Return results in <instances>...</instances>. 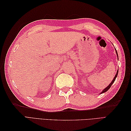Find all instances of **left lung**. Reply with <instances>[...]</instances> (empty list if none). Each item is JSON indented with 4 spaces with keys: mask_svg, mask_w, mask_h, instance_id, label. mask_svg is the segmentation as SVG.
I'll return each instance as SVG.
<instances>
[{
    "mask_svg": "<svg viewBox=\"0 0 131 131\" xmlns=\"http://www.w3.org/2000/svg\"><path fill=\"white\" fill-rule=\"evenodd\" d=\"M115 50H116V54H117V58H118V54H117V51H116V50L115 49ZM118 69L117 70V73H116V75H115V77H114V78L113 79V80H112V82L110 83V84L106 87V88H105V89H104L102 91V92L101 93V94H102V93H104V92H106L107 91H108L110 88V87L112 86V84H113V83L114 82V81H115V79H116V77H117V74H118Z\"/></svg>",
    "mask_w": 131,
    "mask_h": 131,
    "instance_id": "8db88e82",
    "label": "left lung"
}]
</instances>
